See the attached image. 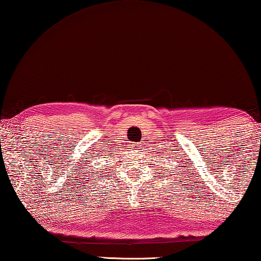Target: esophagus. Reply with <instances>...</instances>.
Returning <instances> with one entry per match:
<instances>
[{
    "instance_id": "obj_1",
    "label": "esophagus",
    "mask_w": 261,
    "mask_h": 261,
    "mask_svg": "<svg viewBox=\"0 0 261 261\" xmlns=\"http://www.w3.org/2000/svg\"><path fill=\"white\" fill-rule=\"evenodd\" d=\"M135 146H136V147H137V148H138V147H139V146H140V145H138V144H135Z\"/></svg>"
}]
</instances>
